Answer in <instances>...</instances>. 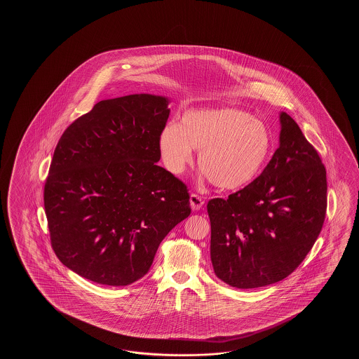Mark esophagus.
Listing matches in <instances>:
<instances>
[{"instance_id": "1", "label": "esophagus", "mask_w": 359, "mask_h": 359, "mask_svg": "<svg viewBox=\"0 0 359 359\" xmlns=\"http://www.w3.org/2000/svg\"><path fill=\"white\" fill-rule=\"evenodd\" d=\"M190 205L192 210H198L200 208H203V205H204V198L198 196L196 194H191Z\"/></svg>"}]
</instances>
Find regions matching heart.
<instances>
[{"instance_id":"b5f03b06","label":"heart","mask_w":359,"mask_h":359,"mask_svg":"<svg viewBox=\"0 0 359 359\" xmlns=\"http://www.w3.org/2000/svg\"><path fill=\"white\" fill-rule=\"evenodd\" d=\"M158 146L165 167L182 173L198 150V164L214 186L238 190L264 168L272 147L267 126L238 109H195L159 133Z\"/></svg>"}]
</instances>
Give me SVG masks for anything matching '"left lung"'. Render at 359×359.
Returning <instances> with one entry per match:
<instances>
[{"mask_svg": "<svg viewBox=\"0 0 359 359\" xmlns=\"http://www.w3.org/2000/svg\"><path fill=\"white\" fill-rule=\"evenodd\" d=\"M280 123V146L260 176L206 206L214 273L237 289L267 286L291 275L325 222L326 168L290 115L283 111Z\"/></svg>", "mask_w": 359, "mask_h": 359, "instance_id": "obj_1", "label": "left lung"}]
</instances>
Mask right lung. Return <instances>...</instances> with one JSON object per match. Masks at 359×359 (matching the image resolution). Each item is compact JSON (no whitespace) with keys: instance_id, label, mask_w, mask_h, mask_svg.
<instances>
[{"instance_id":"obj_1","label":"right lung","mask_w":359,"mask_h":359,"mask_svg":"<svg viewBox=\"0 0 359 359\" xmlns=\"http://www.w3.org/2000/svg\"><path fill=\"white\" fill-rule=\"evenodd\" d=\"M168 99L102 100L64 130L45 183L51 246L84 278L127 286L149 272L169 231L191 213L187 186L159 167Z\"/></svg>"}]
</instances>
